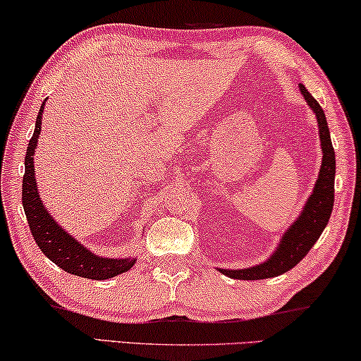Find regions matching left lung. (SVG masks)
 I'll list each match as a JSON object with an SVG mask.
<instances>
[{
    "label": "left lung",
    "instance_id": "8db88e82",
    "mask_svg": "<svg viewBox=\"0 0 361 361\" xmlns=\"http://www.w3.org/2000/svg\"><path fill=\"white\" fill-rule=\"evenodd\" d=\"M300 92L312 108L319 123V136L320 145H322V166H320L319 179L315 182L312 195L309 197L307 204H305L302 214L299 219L290 225V228L286 231L283 240L268 261L263 264L251 266L248 269H220L221 273L233 279L243 281H255V279H266L274 278L283 273H288L293 269L305 255L309 253L319 236L322 235L325 226L330 220V214L334 209V180H335V152L330 140V131L327 120H325V113L319 102L310 95L302 83H299Z\"/></svg>",
    "mask_w": 361,
    "mask_h": 361
}]
</instances>
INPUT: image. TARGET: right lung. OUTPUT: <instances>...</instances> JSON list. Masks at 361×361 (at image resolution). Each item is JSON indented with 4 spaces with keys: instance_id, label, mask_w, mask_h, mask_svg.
<instances>
[{
    "instance_id": "add662e5",
    "label": "right lung",
    "mask_w": 361,
    "mask_h": 361,
    "mask_svg": "<svg viewBox=\"0 0 361 361\" xmlns=\"http://www.w3.org/2000/svg\"><path fill=\"white\" fill-rule=\"evenodd\" d=\"M44 103L39 110L36 118V130L27 145V152L24 157V177H23V207L26 214L27 225L31 228V233L36 240L39 250L54 261L59 268H62L67 273L80 276V278L103 281L110 279L113 276H118L125 271L131 269L136 259H113V258H100L93 255L90 250L78 243L75 238H72L66 230L61 228L51 215L47 214V209H44L41 199L37 194L36 179H34V164L32 156L36 149L39 133H41V118H42Z\"/></svg>"
}]
</instances>
